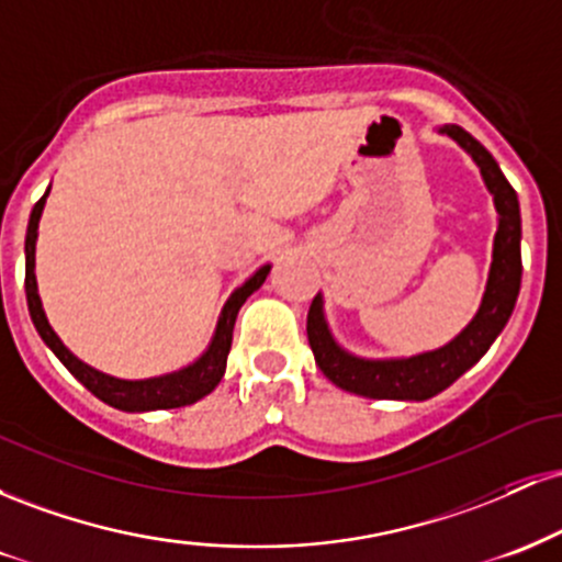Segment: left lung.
I'll return each mask as SVG.
<instances>
[{"mask_svg": "<svg viewBox=\"0 0 562 562\" xmlns=\"http://www.w3.org/2000/svg\"><path fill=\"white\" fill-rule=\"evenodd\" d=\"M438 134L454 139L462 150L479 166L483 184L492 192L496 209V235L488 267L486 290L475 317L462 327L449 344L434 351L412 353V357L370 359L346 351L335 340L330 322L325 317V299L317 293L312 301L306 319L308 346H312L317 367L333 380L338 389L357 393L364 398H393V402H425L443 389H449L457 378L465 375L483 353L492 348L496 335L505 330L509 314L520 293V205L518 195L509 187L499 164L492 153L473 139L465 128L454 124L438 126Z\"/></svg>", "mask_w": 562, "mask_h": 562, "instance_id": "8db88e82", "label": "left lung"}]
</instances>
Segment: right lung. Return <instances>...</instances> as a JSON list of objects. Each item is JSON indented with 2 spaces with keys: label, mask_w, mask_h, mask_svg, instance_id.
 I'll use <instances>...</instances> for the list:
<instances>
[{
  "label": "right lung",
  "mask_w": 562,
  "mask_h": 562,
  "mask_svg": "<svg viewBox=\"0 0 562 562\" xmlns=\"http://www.w3.org/2000/svg\"><path fill=\"white\" fill-rule=\"evenodd\" d=\"M49 187L44 190V195L38 198L29 218V229H25V299H29V312L34 319L36 333L42 335V340L53 348V353L66 364V370L74 375L87 391H92L100 402L115 406L121 412H153V409H177V406L195 404L203 396H209L216 389L218 380L224 378L227 370V353L232 348V330H235L237 312L250 293H256L267 280L272 263H263L256 269L240 288L232 290V295L224 303L222 314H218L216 330L211 335V344L203 353L179 370L166 372V375L156 378H142V380H126L108 375V372L94 370L92 364L81 362L70 348L63 344L60 335L53 330L47 314H44L42 299H38V285H36V237H38V218H42L44 203H47Z\"/></svg>",
  "instance_id": "1"
}]
</instances>
